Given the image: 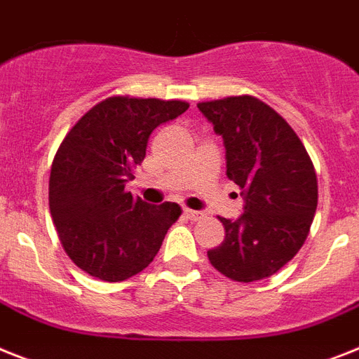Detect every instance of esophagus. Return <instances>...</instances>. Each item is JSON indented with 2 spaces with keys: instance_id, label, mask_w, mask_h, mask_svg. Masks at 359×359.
<instances>
[{
  "instance_id": "1",
  "label": "esophagus",
  "mask_w": 359,
  "mask_h": 359,
  "mask_svg": "<svg viewBox=\"0 0 359 359\" xmlns=\"http://www.w3.org/2000/svg\"><path fill=\"white\" fill-rule=\"evenodd\" d=\"M183 216H185L187 220H198V218H201V212L198 211H192V209H183Z\"/></svg>"
}]
</instances>
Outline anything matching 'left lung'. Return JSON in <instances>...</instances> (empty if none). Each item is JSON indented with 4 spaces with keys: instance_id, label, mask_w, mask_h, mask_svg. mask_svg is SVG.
<instances>
[{
    "instance_id": "8db88e82",
    "label": "left lung",
    "mask_w": 359,
    "mask_h": 359,
    "mask_svg": "<svg viewBox=\"0 0 359 359\" xmlns=\"http://www.w3.org/2000/svg\"><path fill=\"white\" fill-rule=\"evenodd\" d=\"M226 144L227 177L245 200L238 220L220 218L226 238L209 262L236 283L277 273L297 255L318 209V176L299 135L257 97L198 102Z\"/></svg>"
}]
</instances>
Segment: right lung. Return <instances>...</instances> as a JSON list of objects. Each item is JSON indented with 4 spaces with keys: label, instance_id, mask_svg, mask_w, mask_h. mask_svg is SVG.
<instances>
[{
    "label": "right lung",
    "instance_id": "1",
    "mask_svg": "<svg viewBox=\"0 0 359 359\" xmlns=\"http://www.w3.org/2000/svg\"><path fill=\"white\" fill-rule=\"evenodd\" d=\"M189 108L185 100L114 95L88 109L66 133L49 176V209L60 244L82 271L121 283L158 255L177 203H144L124 187L147 156L159 124Z\"/></svg>",
    "mask_w": 359,
    "mask_h": 359
}]
</instances>
